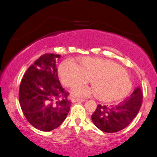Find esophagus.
Here are the masks:
<instances>
[{
    "label": "esophagus",
    "mask_w": 157,
    "mask_h": 157,
    "mask_svg": "<svg viewBox=\"0 0 157 157\" xmlns=\"http://www.w3.org/2000/svg\"><path fill=\"white\" fill-rule=\"evenodd\" d=\"M85 99H79V98H72L71 102L75 103V102H84Z\"/></svg>",
    "instance_id": "34e87169"
}]
</instances>
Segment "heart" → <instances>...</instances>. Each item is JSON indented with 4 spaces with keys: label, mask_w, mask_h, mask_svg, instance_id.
<instances>
[{
    "label": "heart",
    "mask_w": 157,
    "mask_h": 157,
    "mask_svg": "<svg viewBox=\"0 0 157 157\" xmlns=\"http://www.w3.org/2000/svg\"><path fill=\"white\" fill-rule=\"evenodd\" d=\"M78 61L80 66L72 60H67L59 68L61 81L66 86L86 84L91 79L93 87H74L73 96L84 98L96 94L98 99L109 102L121 99L129 94L132 83L126 71L118 63L89 56L81 58Z\"/></svg>",
    "instance_id": "obj_1"
}]
</instances>
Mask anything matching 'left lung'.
I'll list each match as a JSON object with an SVG mask.
<instances>
[{
  "instance_id": "left-lung-1",
  "label": "left lung",
  "mask_w": 157,
  "mask_h": 157,
  "mask_svg": "<svg viewBox=\"0 0 157 157\" xmlns=\"http://www.w3.org/2000/svg\"><path fill=\"white\" fill-rule=\"evenodd\" d=\"M143 94L140 88L135 89L129 97L115 106L98 105L91 116L94 125L102 132L115 133L126 128L139 113Z\"/></svg>"
}]
</instances>
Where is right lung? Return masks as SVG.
Returning <instances> with one entry per match:
<instances>
[{
    "label": "right lung",
    "instance_id": "right-lung-1",
    "mask_svg": "<svg viewBox=\"0 0 157 157\" xmlns=\"http://www.w3.org/2000/svg\"><path fill=\"white\" fill-rule=\"evenodd\" d=\"M61 56L46 53L25 71L19 89V103L27 121L42 132L52 131L67 117L71 102L58 77Z\"/></svg>",
    "mask_w": 157,
    "mask_h": 157
}]
</instances>
